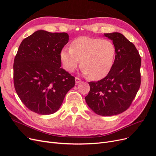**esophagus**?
Listing matches in <instances>:
<instances>
[{"label": "esophagus", "instance_id": "1", "mask_svg": "<svg viewBox=\"0 0 156 156\" xmlns=\"http://www.w3.org/2000/svg\"><path fill=\"white\" fill-rule=\"evenodd\" d=\"M81 79H79L78 77H75V83L77 84L81 83Z\"/></svg>", "mask_w": 156, "mask_h": 156}]
</instances>
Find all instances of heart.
Returning a JSON list of instances; mask_svg holds the SVG:
<instances>
[{"label":"heart","mask_w":156,"mask_h":156,"mask_svg":"<svg viewBox=\"0 0 156 156\" xmlns=\"http://www.w3.org/2000/svg\"><path fill=\"white\" fill-rule=\"evenodd\" d=\"M116 48L108 40L81 36L71 44L70 48L60 51V58L64 68L73 72L81 60L83 73L92 80L106 77L115 63Z\"/></svg>","instance_id":"1"}]
</instances>
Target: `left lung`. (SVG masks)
I'll list each match as a JSON object with an SVG mask.
<instances>
[{
    "label": "left lung",
    "instance_id": "obj_1",
    "mask_svg": "<svg viewBox=\"0 0 156 156\" xmlns=\"http://www.w3.org/2000/svg\"><path fill=\"white\" fill-rule=\"evenodd\" d=\"M116 48L115 63L107 76L89 82L90 90L85 100L98 115H119L131 105L140 85L141 58L137 49L119 32L104 34Z\"/></svg>",
    "mask_w": 156,
    "mask_h": 156
}]
</instances>
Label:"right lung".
<instances>
[{
  "label": "right lung",
  "mask_w": 156,
  "mask_h": 156,
  "mask_svg": "<svg viewBox=\"0 0 156 156\" xmlns=\"http://www.w3.org/2000/svg\"><path fill=\"white\" fill-rule=\"evenodd\" d=\"M68 40L66 32L39 30L19 47L13 64L14 87L23 104L37 114L57 111L75 86V77L60 68V51Z\"/></svg>",
  "instance_id": "right-lung-1"
}]
</instances>
